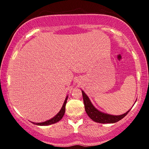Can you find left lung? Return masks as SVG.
<instances>
[{
    "label": "left lung",
    "mask_w": 149,
    "mask_h": 149,
    "mask_svg": "<svg viewBox=\"0 0 149 149\" xmlns=\"http://www.w3.org/2000/svg\"><path fill=\"white\" fill-rule=\"evenodd\" d=\"M82 95L83 99H84V102L85 105V110L86 111L87 115L92 120L95 122L100 123H113L118 122L124 118L126 115L128 114L130 110H128L125 114L120 116H113L105 114L100 112L97 108H95L92 103L91 102L89 97H87V95L82 91Z\"/></svg>",
    "instance_id": "left-lung-1"
}]
</instances>
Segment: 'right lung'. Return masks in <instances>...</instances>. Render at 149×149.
I'll return each instance as SVG.
<instances>
[{
    "instance_id": "1",
    "label": "right lung",
    "mask_w": 149,
    "mask_h": 149,
    "mask_svg": "<svg viewBox=\"0 0 149 149\" xmlns=\"http://www.w3.org/2000/svg\"><path fill=\"white\" fill-rule=\"evenodd\" d=\"M67 100H68V96L67 97L65 98V101L64 102V104H63L62 107L60 110V112L58 113L57 115L55 116L54 118H52V119H50L48 121H46L45 122H42V123H33L34 124L37 125H50V124H53V123H55L58 122L60 120L62 119V117L64 116V114L65 113V104H66L67 102Z\"/></svg>"
}]
</instances>
